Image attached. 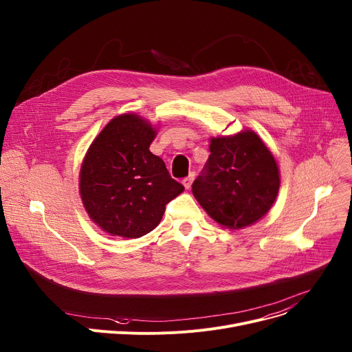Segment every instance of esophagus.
Wrapping results in <instances>:
<instances>
[{
  "label": "esophagus",
  "mask_w": 352,
  "mask_h": 352,
  "mask_svg": "<svg viewBox=\"0 0 352 352\" xmlns=\"http://www.w3.org/2000/svg\"><path fill=\"white\" fill-rule=\"evenodd\" d=\"M194 178H195V174H194V173H191L188 177H185V178L182 179V185L185 186L186 190H190V186H191V184H192Z\"/></svg>",
  "instance_id": "1"
}]
</instances>
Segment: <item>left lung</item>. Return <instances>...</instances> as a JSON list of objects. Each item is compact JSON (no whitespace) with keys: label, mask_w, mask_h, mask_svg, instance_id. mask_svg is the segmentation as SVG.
<instances>
[{"label":"left lung","mask_w":352,"mask_h":352,"mask_svg":"<svg viewBox=\"0 0 352 352\" xmlns=\"http://www.w3.org/2000/svg\"><path fill=\"white\" fill-rule=\"evenodd\" d=\"M209 158L192 184L208 215L230 229L249 226L272 208L280 186L274 157L253 131L210 138Z\"/></svg>","instance_id":"8db88e82"}]
</instances>
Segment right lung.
<instances>
[{
    "label": "right lung",
    "instance_id": "right-lung-1",
    "mask_svg": "<svg viewBox=\"0 0 352 352\" xmlns=\"http://www.w3.org/2000/svg\"><path fill=\"white\" fill-rule=\"evenodd\" d=\"M155 131L135 114L117 116L91 143L80 170L89 217L110 235L140 238L161 221L184 191L164 161L150 151Z\"/></svg>",
    "mask_w": 352,
    "mask_h": 352
}]
</instances>
